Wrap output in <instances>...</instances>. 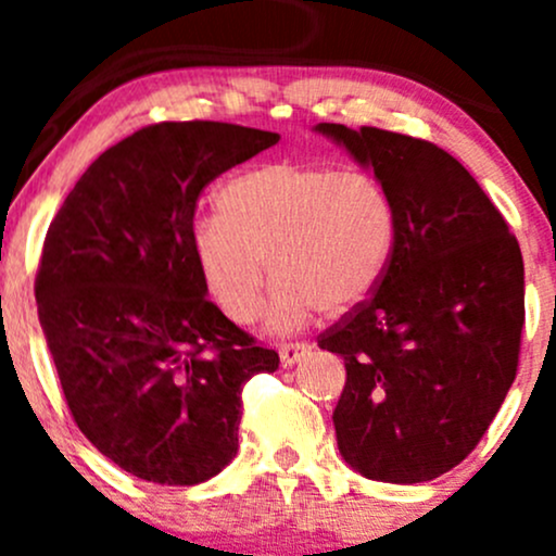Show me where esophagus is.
<instances>
[{"instance_id": "1", "label": "esophagus", "mask_w": 556, "mask_h": 556, "mask_svg": "<svg viewBox=\"0 0 556 556\" xmlns=\"http://www.w3.org/2000/svg\"><path fill=\"white\" fill-rule=\"evenodd\" d=\"M311 353L308 344L303 342H287L279 348V358H282V366H295L298 361H303L305 355Z\"/></svg>"}]
</instances>
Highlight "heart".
I'll list each match as a JSON object with an SVG mask.
<instances>
[{
	"label": "heart",
	"mask_w": 556,
	"mask_h": 556,
	"mask_svg": "<svg viewBox=\"0 0 556 556\" xmlns=\"http://www.w3.org/2000/svg\"><path fill=\"white\" fill-rule=\"evenodd\" d=\"M394 232V203L374 175L277 162L222 188L219 214L195 222L193 256L235 321L258 316L271 271L277 282L264 321L287 334L316 311L344 316L361 308L384 277Z\"/></svg>",
	"instance_id": "heart-1"
}]
</instances>
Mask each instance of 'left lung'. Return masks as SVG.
I'll use <instances>...</instances> for the list:
<instances>
[{
	"mask_svg": "<svg viewBox=\"0 0 556 556\" xmlns=\"http://www.w3.org/2000/svg\"><path fill=\"white\" fill-rule=\"evenodd\" d=\"M387 188L394 248L371 300L318 337L344 358L337 446L355 473L424 483L473 452L515 381L526 271L507 222L429 140L318 123Z\"/></svg>",
	"mask_w": 556,
	"mask_h": 556,
	"instance_id": "8db88e82",
	"label": "left lung"
}]
</instances>
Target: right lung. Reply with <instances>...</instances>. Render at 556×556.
Masks as SVG:
<instances>
[{"label":"right lung","instance_id":"right-lung-1","mask_svg":"<svg viewBox=\"0 0 556 556\" xmlns=\"http://www.w3.org/2000/svg\"><path fill=\"white\" fill-rule=\"evenodd\" d=\"M277 140L201 119L143 127L83 172L49 225L36 303L67 407L143 481L193 486L227 468L242 384L279 368L206 298L193 256L201 190Z\"/></svg>","mask_w":556,"mask_h":556}]
</instances>
